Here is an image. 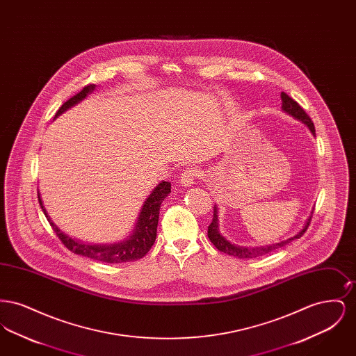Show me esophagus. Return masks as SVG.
<instances>
[{
    "instance_id": "obj_1",
    "label": "esophagus",
    "mask_w": 356,
    "mask_h": 356,
    "mask_svg": "<svg viewBox=\"0 0 356 356\" xmlns=\"http://www.w3.org/2000/svg\"><path fill=\"white\" fill-rule=\"evenodd\" d=\"M197 176H199V170L193 167H188L180 176V184L184 186H192Z\"/></svg>"
}]
</instances>
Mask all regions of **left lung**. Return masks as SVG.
Wrapping results in <instances>:
<instances>
[{
  "instance_id": "8db88e82",
  "label": "left lung",
  "mask_w": 356,
  "mask_h": 356,
  "mask_svg": "<svg viewBox=\"0 0 356 356\" xmlns=\"http://www.w3.org/2000/svg\"><path fill=\"white\" fill-rule=\"evenodd\" d=\"M280 99H282V111L284 113H287L288 116H291V118L299 120L300 122H303L305 127L309 129V132L312 134V136L315 137L316 135H315L314 122L307 116V113L303 111V108L295 100H292L287 93H284V92H282ZM311 218H312V212H311V215L308 216V219L305 221V227L295 236L289 237L287 240H283V241H279V243H272V244H267V245H259V247H241V245L232 244L229 240H227L225 237L221 235L220 228H219V209H218V205L215 204V207H213V219H212V222L208 227V237H209V240L213 243V245L220 252L235 256V257H238V259H251V257H257V256L270 254V252L277 250V248H282V247L287 245L288 243H291L292 240L302 237V235L307 231L309 222H311Z\"/></svg>"
}]
</instances>
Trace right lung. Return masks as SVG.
<instances>
[{"instance_id": "right-lung-1", "label": "right lung", "mask_w": 356, "mask_h": 356, "mask_svg": "<svg viewBox=\"0 0 356 356\" xmlns=\"http://www.w3.org/2000/svg\"><path fill=\"white\" fill-rule=\"evenodd\" d=\"M95 88H96L95 84L86 85L80 93H77L76 96H73L72 99H69L68 102H64L61 105V108L57 111L54 119H57L60 115H63L65 111H68L69 108L83 102L86 96H89L95 90ZM170 193V181L163 180L161 183H159L157 186H154L151 195L147 197V200L141 207V211L138 213L134 231L124 240H121L119 243H113V244H90V243H84L81 240L69 236L51 220V216L48 215L44 203H42L40 191H38V202H40L42 212L45 213L47 219L51 222L54 232L64 243V245L72 252L90 257L93 260L102 261V263H127V261H135V260L141 259L152 248L153 243L156 240V232H157L160 205Z\"/></svg>"}]
</instances>
